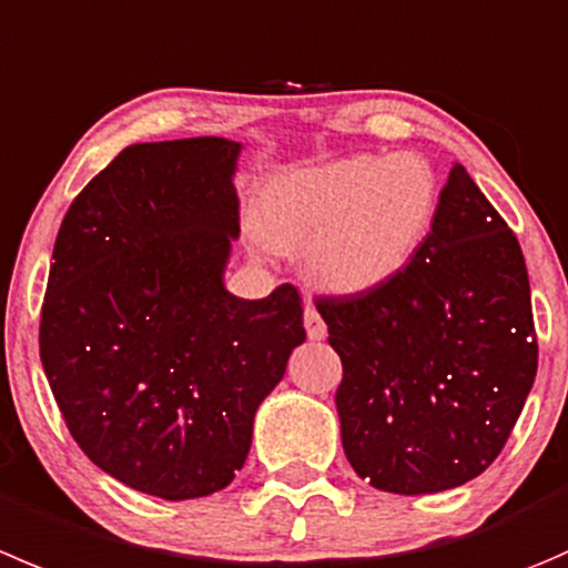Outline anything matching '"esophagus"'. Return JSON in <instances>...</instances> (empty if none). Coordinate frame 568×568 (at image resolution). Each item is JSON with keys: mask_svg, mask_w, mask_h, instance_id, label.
Segmentation results:
<instances>
[{"mask_svg": "<svg viewBox=\"0 0 568 568\" xmlns=\"http://www.w3.org/2000/svg\"><path fill=\"white\" fill-rule=\"evenodd\" d=\"M305 329H307V338L311 341H322L327 335V324H324L322 313L307 302L305 305Z\"/></svg>", "mask_w": 568, "mask_h": 568, "instance_id": "34e87169", "label": "esophagus"}]
</instances>
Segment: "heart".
<instances>
[{
    "label": "heart",
    "instance_id": "heart-1",
    "mask_svg": "<svg viewBox=\"0 0 568 568\" xmlns=\"http://www.w3.org/2000/svg\"><path fill=\"white\" fill-rule=\"evenodd\" d=\"M436 205V174L422 158L355 155L280 174L263 194L257 230L274 250L307 246L324 288L361 294L407 266Z\"/></svg>",
    "mask_w": 568,
    "mask_h": 568
}]
</instances>
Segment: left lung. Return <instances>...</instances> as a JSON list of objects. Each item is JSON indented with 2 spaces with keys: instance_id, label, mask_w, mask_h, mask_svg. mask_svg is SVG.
I'll list each match as a JSON object with an SVG mask.
<instances>
[{
  "instance_id": "obj_1",
  "label": "left lung",
  "mask_w": 568,
  "mask_h": 568,
  "mask_svg": "<svg viewBox=\"0 0 568 568\" xmlns=\"http://www.w3.org/2000/svg\"><path fill=\"white\" fill-rule=\"evenodd\" d=\"M316 307L344 366L335 407L357 477L416 497L497 460L536 379L538 341L519 241L460 163L407 266Z\"/></svg>"
}]
</instances>
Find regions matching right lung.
<instances>
[{"mask_svg": "<svg viewBox=\"0 0 568 568\" xmlns=\"http://www.w3.org/2000/svg\"><path fill=\"white\" fill-rule=\"evenodd\" d=\"M239 152L213 135L126 146L54 241L38 329L49 388L82 453L152 497L233 483L257 405L305 341L294 285L239 300L222 283Z\"/></svg>", "mask_w": 568, "mask_h": 568, "instance_id": "right-lung-1", "label": "right lung"}]
</instances>
